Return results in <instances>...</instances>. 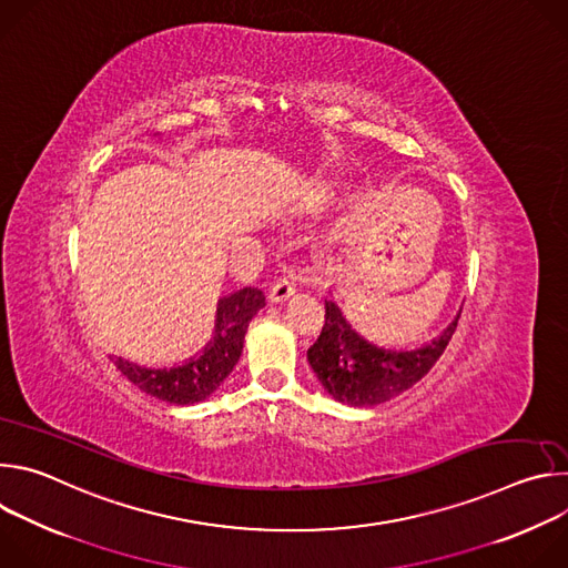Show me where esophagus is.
I'll return each instance as SVG.
<instances>
[{
	"instance_id": "esophagus-1",
	"label": "esophagus",
	"mask_w": 568,
	"mask_h": 568,
	"mask_svg": "<svg viewBox=\"0 0 568 568\" xmlns=\"http://www.w3.org/2000/svg\"><path fill=\"white\" fill-rule=\"evenodd\" d=\"M294 292H296L294 278H292V276H283V278H278V281L272 285L270 298H272L274 303H283V301H287Z\"/></svg>"
}]
</instances>
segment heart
I'll use <instances>...</instances> for the list:
<instances>
[{
  "label": "heart",
  "mask_w": 568,
  "mask_h": 568,
  "mask_svg": "<svg viewBox=\"0 0 568 568\" xmlns=\"http://www.w3.org/2000/svg\"><path fill=\"white\" fill-rule=\"evenodd\" d=\"M326 200H328V186H326V184H318V186L312 191L310 202H312V204H321V202H326Z\"/></svg>",
  "instance_id": "heart-1"
}]
</instances>
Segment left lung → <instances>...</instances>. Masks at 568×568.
Segmentation results:
<instances>
[{
  "label": "left lung",
  "mask_w": 568,
  "mask_h": 568,
  "mask_svg": "<svg viewBox=\"0 0 568 568\" xmlns=\"http://www.w3.org/2000/svg\"><path fill=\"white\" fill-rule=\"evenodd\" d=\"M460 310L449 326L429 344L418 348H386L368 342L344 316L337 301L326 298V323L307 362L321 386L348 407H377L382 402L409 390L445 353Z\"/></svg>",
  "instance_id": "8db88e82"
}]
</instances>
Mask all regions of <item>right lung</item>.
<instances>
[{
  "label": "right lung",
  "mask_w": 568,
  "mask_h": 568,
  "mask_svg": "<svg viewBox=\"0 0 568 568\" xmlns=\"http://www.w3.org/2000/svg\"><path fill=\"white\" fill-rule=\"evenodd\" d=\"M265 307V294L258 287H242L217 301L215 331L204 351L184 364L171 368H148L123 357L110 355L116 371L139 390L171 404H195L213 395L229 377L242 355L250 321Z\"/></svg>",
  "instance_id": "1"
}]
</instances>
